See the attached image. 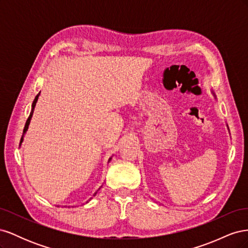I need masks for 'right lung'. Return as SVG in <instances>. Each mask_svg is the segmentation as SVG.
Listing matches in <instances>:
<instances>
[{"label": "right lung", "mask_w": 248, "mask_h": 248, "mask_svg": "<svg viewBox=\"0 0 248 248\" xmlns=\"http://www.w3.org/2000/svg\"><path fill=\"white\" fill-rule=\"evenodd\" d=\"M39 95H40V93L37 94V96L35 97V99H34V101H33V104H32V111H31V114H30V116H29V118H28V120H27V122H26L25 128H24V133L28 130V127H29L30 121H31V118H32V115H33V110H34V108H35V106H36L37 100H38V96H39ZM21 140H22V138H21ZM109 160H110V158H109Z\"/></svg>", "instance_id": "obj_1"}]
</instances>
